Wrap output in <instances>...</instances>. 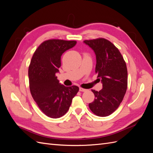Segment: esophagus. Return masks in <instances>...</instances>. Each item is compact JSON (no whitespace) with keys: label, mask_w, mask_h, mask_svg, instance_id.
<instances>
[{"label":"esophagus","mask_w":153,"mask_h":153,"mask_svg":"<svg viewBox=\"0 0 153 153\" xmlns=\"http://www.w3.org/2000/svg\"><path fill=\"white\" fill-rule=\"evenodd\" d=\"M87 91V89H83V88H82V87H79V91L85 92V91Z\"/></svg>","instance_id":"1"}]
</instances>
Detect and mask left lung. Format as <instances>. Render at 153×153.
<instances>
[{"label": "left lung", "instance_id": "obj_1", "mask_svg": "<svg viewBox=\"0 0 153 153\" xmlns=\"http://www.w3.org/2000/svg\"><path fill=\"white\" fill-rule=\"evenodd\" d=\"M84 43L95 52V72L102 83V89L99 91L91 90L95 99L89 104V108L97 116H108L118 108L126 92L128 70L126 62L118 48L106 39L85 40Z\"/></svg>", "mask_w": 153, "mask_h": 153}]
</instances>
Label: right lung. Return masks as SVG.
Masks as SVG:
<instances>
[{
    "label": "right lung",
    "instance_id": "1",
    "mask_svg": "<svg viewBox=\"0 0 153 153\" xmlns=\"http://www.w3.org/2000/svg\"><path fill=\"white\" fill-rule=\"evenodd\" d=\"M76 43L62 39L45 41L35 50L29 66L31 96L41 111L50 118L64 116L79 91L76 85H62L56 76L61 66L62 54Z\"/></svg>",
    "mask_w": 153,
    "mask_h": 153
}]
</instances>
